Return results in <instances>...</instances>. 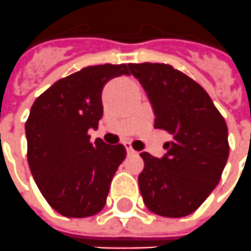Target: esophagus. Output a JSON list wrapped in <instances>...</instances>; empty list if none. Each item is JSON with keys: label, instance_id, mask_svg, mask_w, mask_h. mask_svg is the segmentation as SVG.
<instances>
[{"label": "esophagus", "instance_id": "34e87169", "mask_svg": "<svg viewBox=\"0 0 251 251\" xmlns=\"http://www.w3.org/2000/svg\"><path fill=\"white\" fill-rule=\"evenodd\" d=\"M124 145H126V149H127V153H128V154H136V151H135V150H134V149H132V146H131V143L126 142V143H124Z\"/></svg>", "mask_w": 251, "mask_h": 251}]
</instances>
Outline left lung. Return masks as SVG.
<instances>
[{"label": "left lung", "instance_id": "obj_1", "mask_svg": "<svg viewBox=\"0 0 251 251\" xmlns=\"http://www.w3.org/2000/svg\"><path fill=\"white\" fill-rule=\"evenodd\" d=\"M154 110L155 128L174 136L167 153H141L138 176L143 202L164 217H184L202 205L220 181L229 154L226 120L208 93L168 64H129Z\"/></svg>", "mask_w": 251, "mask_h": 251}]
</instances>
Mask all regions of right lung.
I'll return each mask as SVG.
<instances>
[{"instance_id": "obj_1", "label": "right lung", "mask_w": 251, "mask_h": 251, "mask_svg": "<svg viewBox=\"0 0 251 251\" xmlns=\"http://www.w3.org/2000/svg\"><path fill=\"white\" fill-rule=\"evenodd\" d=\"M127 64L93 65L57 80L32 103L25 122L27 158L39 191L65 217H90L106 203L123 160L122 143L90 142L89 129L102 117V89L129 75Z\"/></svg>"}]
</instances>
